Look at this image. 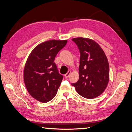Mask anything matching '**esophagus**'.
I'll list each match as a JSON object with an SVG mask.
<instances>
[{
	"instance_id": "esophagus-1",
	"label": "esophagus",
	"mask_w": 132,
	"mask_h": 132,
	"mask_svg": "<svg viewBox=\"0 0 132 132\" xmlns=\"http://www.w3.org/2000/svg\"><path fill=\"white\" fill-rule=\"evenodd\" d=\"M70 73H71V71H70V70H69V71H68V73L64 75V77H65V78H69V75H70Z\"/></svg>"
}]
</instances>
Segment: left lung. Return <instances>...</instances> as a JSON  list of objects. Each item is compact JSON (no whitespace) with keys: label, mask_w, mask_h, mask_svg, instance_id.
Wrapping results in <instances>:
<instances>
[{"label":"left lung","mask_w":132,"mask_h":132,"mask_svg":"<svg viewBox=\"0 0 132 132\" xmlns=\"http://www.w3.org/2000/svg\"><path fill=\"white\" fill-rule=\"evenodd\" d=\"M79 50V79L71 85L81 96L92 99L106 89L109 81V64L104 52L97 43L87 38L71 39Z\"/></svg>","instance_id":"left-lung-1"}]
</instances>
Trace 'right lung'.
<instances>
[{"instance_id":"obj_1","label":"right lung","mask_w":132,"mask_h":132,"mask_svg":"<svg viewBox=\"0 0 132 132\" xmlns=\"http://www.w3.org/2000/svg\"><path fill=\"white\" fill-rule=\"evenodd\" d=\"M67 40H50L36 47L25 64L23 80L31 96L37 101L47 102L56 95L63 80L54 61Z\"/></svg>"}]
</instances>
